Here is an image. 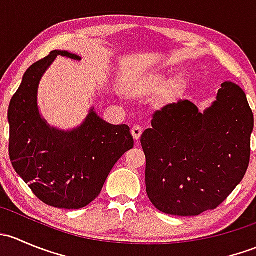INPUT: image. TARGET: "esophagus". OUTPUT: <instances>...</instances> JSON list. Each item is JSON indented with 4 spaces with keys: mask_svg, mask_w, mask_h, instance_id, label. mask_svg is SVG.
<instances>
[{
    "mask_svg": "<svg viewBox=\"0 0 256 256\" xmlns=\"http://www.w3.org/2000/svg\"><path fill=\"white\" fill-rule=\"evenodd\" d=\"M131 132H132L134 140L138 141V140H140L141 135H142L144 130H142V128H141V126H135V128H132V130H131Z\"/></svg>",
    "mask_w": 256,
    "mask_h": 256,
    "instance_id": "34e87169",
    "label": "esophagus"
}]
</instances>
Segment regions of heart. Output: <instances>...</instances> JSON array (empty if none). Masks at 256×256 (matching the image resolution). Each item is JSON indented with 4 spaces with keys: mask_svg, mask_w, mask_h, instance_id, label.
<instances>
[{
    "mask_svg": "<svg viewBox=\"0 0 256 256\" xmlns=\"http://www.w3.org/2000/svg\"><path fill=\"white\" fill-rule=\"evenodd\" d=\"M168 78V74L160 69L147 72L138 76L132 84L134 94L138 96H148L157 93L156 104L160 108H168L182 99L187 89L186 79L180 76Z\"/></svg>",
    "mask_w": 256,
    "mask_h": 256,
    "instance_id": "heart-1",
    "label": "heart"
}]
</instances>
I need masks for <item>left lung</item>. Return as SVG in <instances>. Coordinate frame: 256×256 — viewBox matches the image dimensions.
Wrapping results in <instances>:
<instances>
[{
    "instance_id": "8db88e82",
    "label": "left lung",
    "mask_w": 256,
    "mask_h": 256,
    "mask_svg": "<svg viewBox=\"0 0 256 256\" xmlns=\"http://www.w3.org/2000/svg\"><path fill=\"white\" fill-rule=\"evenodd\" d=\"M151 125L141 144L146 192L158 210L192 216L216 209L246 174L254 116L236 82H223L203 112L180 100L154 112Z\"/></svg>"
}]
</instances>
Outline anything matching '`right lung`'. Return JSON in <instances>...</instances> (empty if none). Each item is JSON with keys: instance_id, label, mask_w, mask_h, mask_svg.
<instances>
[{"instance_id": "1", "label": "right lung", "mask_w": 256, "mask_h": 256, "mask_svg": "<svg viewBox=\"0 0 256 256\" xmlns=\"http://www.w3.org/2000/svg\"><path fill=\"white\" fill-rule=\"evenodd\" d=\"M58 56L80 60L66 50H53L27 69L8 108L10 158L16 172L43 203L79 209L102 192L114 164L134 147L128 125H112L90 110L72 131L50 128L40 115V78Z\"/></svg>"}]
</instances>
